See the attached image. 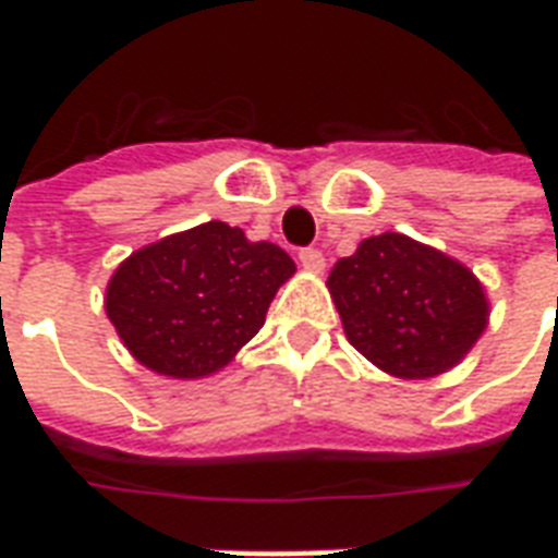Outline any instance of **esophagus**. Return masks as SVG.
I'll return each mask as SVG.
<instances>
[{
	"instance_id": "1",
	"label": "esophagus",
	"mask_w": 558,
	"mask_h": 558,
	"mask_svg": "<svg viewBox=\"0 0 558 558\" xmlns=\"http://www.w3.org/2000/svg\"><path fill=\"white\" fill-rule=\"evenodd\" d=\"M299 263H302L304 271H311V275H323V271H326V256L319 254L316 247H304L302 254H299Z\"/></svg>"
}]
</instances>
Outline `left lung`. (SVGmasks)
<instances>
[{"mask_svg": "<svg viewBox=\"0 0 558 558\" xmlns=\"http://www.w3.org/2000/svg\"><path fill=\"white\" fill-rule=\"evenodd\" d=\"M326 283L347 340L398 379L448 374L490 323L484 283L460 259L403 232L364 239Z\"/></svg>", "mask_w": 558, "mask_h": 558, "instance_id": "8db88e82", "label": "left lung"}]
</instances>
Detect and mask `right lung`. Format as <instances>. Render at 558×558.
Segmentation results:
<instances>
[{
    "instance_id": "1",
    "label": "right lung",
    "mask_w": 558,
    "mask_h": 558,
    "mask_svg": "<svg viewBox=\"0 0 558 558\" xmlns=\"http://www.w3.org/2000/svg\"><path fill=\"white\" fill-rule=\"evenodd\" d=\"M290 254L208 220L163 235L119 263L104 307L128 352L167 379H206L263 328Z\"/></svg>"
}]
</instances>
